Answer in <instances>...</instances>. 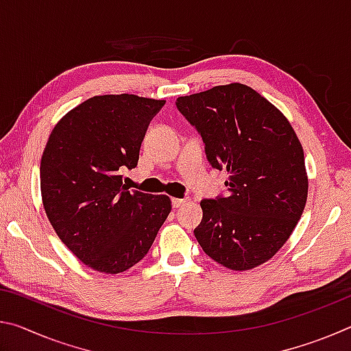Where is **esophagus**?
<instances>
[{"label": "esophagus", "instance_id": "obj_1", "mask_svg": "<svg viewBox=\"0 0 351 351\" xmlns=\"http://www.w3.org/2000/svg\"><path fill=\"white\" fill-rule=\"evenodd\" d=\"M186 203H187V199H184V198H173V199H171V206H173L175 209H178V207H182Z\"/></svg>", "mask_w": 351, "mask_h": 351}]
</instances>
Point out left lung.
Returning <instances> with one entry per match:
<instances>
[{"label": "left lung", "instance_id": "left-lung-1", "mask_svg": "<svg viewBox=\"0 0 351 351\" xmlns=\"http://www.w3.org/2000/svg\"><path fill=\"white\" fill-rule=\"evenodd\" d=\"M197 128L213 169L228 170V197L201 201L193 230L203 251L234 271L252 269L280 249L308 195L305 156L293 127L274 105L241 83L176 99Z\"/></svg>", "mask_w": 351, "mask_h": 351}]
</instances>
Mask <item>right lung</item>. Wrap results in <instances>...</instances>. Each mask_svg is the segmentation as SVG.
<instances>
[{
  "label": "right lung",
  "instance_id": "1",
  "mask_svg": "<svg viewBox=\"0 0 351 351\" xmlns=\"http://www.w3.org/2000/svg\"><path fill=\"white\" fill-rule=\"evenodd\" d=\"M164 104L134 94L88 99L57 123L41 156L46 215L69 251L99 272L119 274L144 258L171 210L165 195L130 192L122 181Z\"/></svg>",
  "mask_w": 351,
  "mask_h": 351
}]
</instances>
